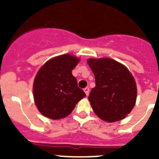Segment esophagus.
<instances>
[{"instance_id":"obj_1","label":"esophagus","mask_w":159,"mask_h":159,"mask_svg":"<svg viewBox=\"0 0 159 159\" xmlns=\"http://www.w3.org/2000/svg\"><path fill=\"white\" fill-rule=\"evenodd\" d=\"M84 92H85V93H86V95H88V94H89V88H88V87H87V88H84Z\"/></svg>"}]
</instances>
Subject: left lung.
<instances>
[{
  "instance_id": "1",
  "label": "left lung",
  "mask_w": 159,
  "mask_h": 159,
  "mask_svg": "<svg viewBox=\"0 0 159 159\" xmlns=\"http://www.w3.org/2000/svg\"><path fill=\"white\" fill-rule=\"evenodd\" d=\"M95 87L88 96L94 112L107 122L124 119L135 104L137 88L127 67L109 58L89 59Z\"/></svg>"
}]
</instances>
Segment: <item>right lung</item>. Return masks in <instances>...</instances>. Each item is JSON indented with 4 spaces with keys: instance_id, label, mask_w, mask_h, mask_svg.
<instances>
[{
    "instance_id": "1",
    "label": "right lung",
    "mask_w": 159,
    "mask_h": 159,
    "mask_svg": "<svg viewBox=\"0 0 159 159\" xmlns=\"http://www.w3.org/2000/svg\"><path fill=\"white\" fill-rule=\"evenodd\" d=\"M79 61L71 55H62L47 61L39 70L33 84V96L43 116L52 119L66 117L86 96L71 73Z\"/></svg>"
}]
</instances>
